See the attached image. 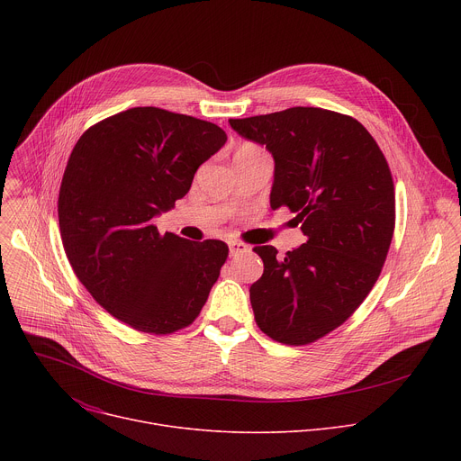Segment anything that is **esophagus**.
I'll return each instance as SVG.
<instances>
[{"label":"esophagus","instance_id":"1","mask_svg":"<svg viewBox=\"0 0 461 461\" xmlns=\"http://www.w3.org/2000/svg\"><path fill=\"white\" fill-rule=\"evenodd\" d=\"M228 248H230V255H237V253H242V251L248 249V246L244 242H239V240H233V239L228 240Z\"/></svg>","mask_w":461,"mask_h":461}]
</instances>
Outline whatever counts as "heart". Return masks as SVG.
<instances>
[{"label": "heart", "mask_w": 461, "mask_h": 461, "mask_svg": "<svg viewBox=\"0 0 461 461\" xmlns=\"http://www.w3.org/2000/svg\"><path fill=\"white\" fill-rule=\"evenodd\" d=\"M240 151H258V149H255L253 146H244Z\"/></svg>", "instance_id": "b5f03b06"}]
</instances>
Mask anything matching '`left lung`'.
I'll return each mask as SVG.
<instances>
[{
    "label": "left lung",
    "instance_id": "obj_1",
    "mask_svg": "<svg viewBox=\"0 0 461 461\" xmlns=\"http://www.w3.org/2000/svg\"><path fill=\"white\" fill-rule=\"evenodd\" d=\"M230 125L272 153L270 204L297 213L308 237L285 257L253 248L265 262L249 288L255 321L279 343H312L343 324L381 274L396 221L388 164L357 120L334 111L290 107Z\"/></svg>",
    "mask_w": 461,
    "mask_h": 461
}]
</instances>
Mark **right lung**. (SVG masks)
Masks as SVG:
<instances>
[{"mask_svg": "<svg viewBox=\"0 0 461 461\" xmlns=\"http://www.w3.org/2000/svg\"><path fill=\"white\" fill-rule=\"evenodd\" d=\"M226 140L212 122L133 107L87 129L69 157L58 199L65 253L93 299L135 330L191 324L219 279L222 240L160 235L153 219Z\"/></svg>", "mask_w": 461, "mask_h": 461, "instance_id": "1", "label": "right lung"}]
</instances>
